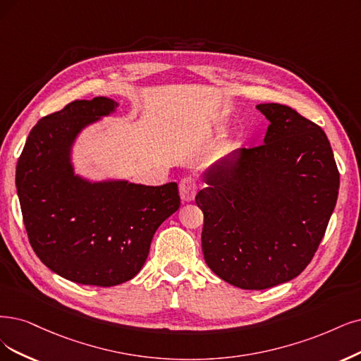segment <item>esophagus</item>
Listing matches in <instances>:
<instances>
[{
    "label": "esophagus",
    "instance_id": "esophagus-1",
    "mask_svg": "<svg viewBox=\"0 0 361 361\" xmlns=\"http://www.w3.org/2000/svg\"><path fill=\"white\" fill-rule=\"evenodd\" d=\"M197 192V183L192 176H188L181 178L180 181V196L183 199V202H190L195 199Z\"/></svg>",
    "mask_w": 361,
    "mask_h": 361
}]
</instances>
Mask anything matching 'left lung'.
<instances>
[{
    "instance_id": "obj_1",
    "label": "left lung",
    "mask_w": 361,
    "mask_h": 361,
    "mask_svg": "<svg viewBox=\"0 0 361 361\" xmlns=\"http://www.w3.org/2000/svg\"><path fill=\"white\" fill-rule=\"evenodd\" d=\"M263 144L211 165L196 195L209 269L244 290L296 278L326 233L339 171L324 130L281 104H259Z\"/></svg>"
}]
</instances>
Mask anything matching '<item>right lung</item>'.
Wrapping results in <instances>:
<instances>
[{"label":"right lung","mask_w":361,"mask_h":361,"mask_svg":"<svg viewBox=\"0 0 361 361\" xmlns=\"http://www.w3.org/2000/svg\"><path fill=\"white\" fill-rule=\"evenodd\" d=\"M118 104L73 101L31 129L16 166L26 233L50 271L85 286L111 287L135 276L154 232L180 208L177 183H90L74 173L71 145Z\"/></svg>","instance_id":"add662e5"}]
</instances>
